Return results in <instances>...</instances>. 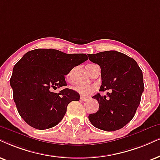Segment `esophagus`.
<instances>
[{
  "label": "esophagus",
  "mask_w": 160,
  "mask_h": 160,
  "mask_svg": "<svg viewBox=\"0 0 160 160\" xmlns=\"http://www.w3.org/2000/svg\"><path fill=\"white\" fill-rule=\"evenodd\" d=\"M87 99H88V98H86V97H83V96L80 97V100H82V101H86Z\"/></svg>",
  "instance_id": "obj_1"
}]
</instances>
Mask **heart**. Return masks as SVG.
Returning a JSON list of instances; mask_svg holds the SVG:
<instances>
[{
	"label": "heart",
	"instance_id": "heart-1",
	"mask_svg": "<svg viewBox=\"0 0 160 160\" xmlns=\"http://www.w3.org/2000/svg\"><path fill=\"white\" fill-rule=\"evenodd\" d=\"M94 65V64H88L86 66V68L88 67V66ZM96 88H95L94 86H90V85H77L74 87V90L79 93L80 94L82 95V96H88V95L92 94V93L94 92V91Z\"/></svg>",
	"mask_w": 160,
	"mask_h": 160
}]
</instances>
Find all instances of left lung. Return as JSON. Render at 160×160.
I'll use <instances>...</instances> for the list:
<instances>
[{
  "label": "left lung",
  "instance_id": "8db88e82",
  "mask_svg": "<svg viewBox=\"0 0 160 160\" xmlns=\"http://www.w3.org/2000/svg\"><path fill=\"white\" fill-rule=\"evenodd\" d=\"M88 58L101 68L100 91L105 96L92 97L99 102V110L88 115L94 127L106 131L123 128L134 117L144 91L142 70L137 62L117 51L89 54Z\"/></svg>",
  "mask_w": 160,
  "mask_h": 160
}]
</instances>
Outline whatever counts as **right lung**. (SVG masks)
<instances>
[{"label": "right lung", "instance_id": "add662e5", "mask_svg": "<svg viewBox=\"0 0 160 160\" xmlns=\"http://www.w3.org/2000/svg\"><path fill=\"white\" fill-rule=\"evenodd\" d=\"M85 54H66L53 48L28 52L15 64L10 78L13 99L23 120L39 130L55 126L68 103L80 100L75 91L65 88V75L88 60ZM62 88L59 93L53 89Z\"/></svg>", "mask_w": 160, "mask_h": 160}]
</instances>
